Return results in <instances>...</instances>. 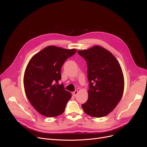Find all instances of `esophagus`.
Listing matches in <instances>:
<instances>
[{
  "label": "esophagus",
  "mask_w": 147,
  "mask_h": 147,
  "mask_svg": "<svg viewBox=\"0 0 147 147\" xmlns=\"http://www.w3.org/2000/svg\"><path fill=\"white\" fill-rule=\"evenodd\" d=\"M78 92H79V91H78V90H76L74 92H73V95L74 97H76L77 95H78Z\"/></svg>",
  "instance_id": "esophagus-1"
}]
</instances>
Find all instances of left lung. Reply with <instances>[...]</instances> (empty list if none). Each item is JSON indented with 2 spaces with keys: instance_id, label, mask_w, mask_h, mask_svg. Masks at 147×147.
Here are the masks:
<instances>
[{
  "instance_id": "1",
  "label": "left lung",
  "mask_w": 147,
  "mask_h": 147,
  "mask_svg": "<svg viewBox=\"0 0 147 147\" xmlns=\"http://www.w3.org/2000/svg\"><path fill=\"white\" fill-rule=\"evenodd\" d=\"M78 52L86 61L89 82L88 101L82 105L83 111L92 117H104L115 109L123 96L121 68L113 54L101 46Z\"/></svg>"
}]
</instances>
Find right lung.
<instances>
[{"instance_id":"obj_1","label":"right lung","mask_w":147,"mask_h":147,"mask_svg":"<svg viewBox=\"0 0 147 147\" xmlns=\"http://www.w3.org/2000/svg\"><path fill=\"white\" fill-rule=\"evenodd\" d=\"M76 51L49 46L29 61L24 76L25 92L31 104L44 116L53 117L63 114L71 97L59 81L62 66Z\"/></svg>"}]
</instances>
